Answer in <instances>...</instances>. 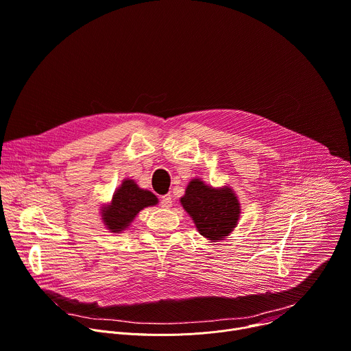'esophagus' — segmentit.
Segmentation results:
<instances>
[{
	"instance_id": "34e87169",
	"label": "esophagus",
	"mask_w": 351,
	"mask_h": 351,
	"mask_svg": "<svg viewBox=\"0 0 351 351\" xmlns=\"http://www.w3.org/2000/svg\"><path fill=\"white\" fill-rule=\"evenodd\" d=\"M160 204H162V207H165V208H169V207H171V204H173V200H171V195H170V193H167V195L162 196V202H160Z\"/></svg>"
}]
</instances>
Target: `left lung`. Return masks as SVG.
<instances>
[{
	"label": "left lung",
	"instance_id": "obj_1",
	"mask_svg": "<svg viewBox=\"0 0 351 351\" xmlns=\"http://www.w3.org/2000/svg\"><path fill=\"white\" fill-rule=\"evenodd\" d=\"M180 203L199 234L210 242H220L237 228L241 203L230 185L215 188L202 178H192Z\"/></svg>",
	"mask_w": 351,
	"mask_h": 351
}]
</instances>
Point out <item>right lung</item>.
<instances>
[{
    "instance_id": "add662e5",
    "label": "right lung",
    "mask_w": 351,
    "mask_h": 351,
    "mask_svg": "<svg viewBox=\"0 0 351 351\" xmlns=\"http://www.w3.org/2000/svg\"><path fill=\"white\" fill-rule=\"evenodd\" d=\"M159 203L155 193L148 189L139 188L131 178H124L119 188H116L112 200L99 208L102 223L109 232L120 234L125 231L136 215L145 207Z\"/></svg>"
}]
</instances>
